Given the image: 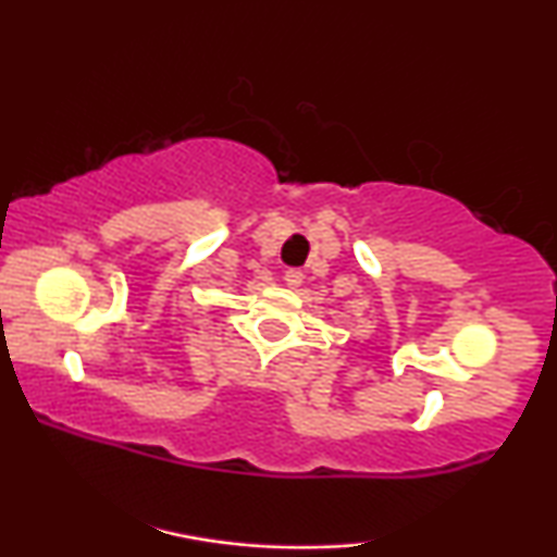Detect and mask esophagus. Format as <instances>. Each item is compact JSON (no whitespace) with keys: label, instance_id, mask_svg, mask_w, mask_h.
<instances>
[{"label":"esophagus","instance_id":"obj_1","mask_svg":"<svg viewBox=\"0 0 557 557\" xmlns=\"http://www.w3.org/2000/svg\"><path fill=\"white\" fill-rule=\"evenodd\" d=\"M284 281H286V286L296 288V286H301V281H304V273H301L299 269H288V271L284 273Z\"/></svg>","mask_w":557,"mask_h":557}]
</instances>
